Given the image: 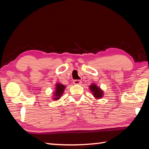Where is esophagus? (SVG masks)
<instances>
[{"instance_id": "34e87169", "label": "esophagus", "mask_w": 149, "mask_h": 149, "mask_svg": "<svg viewBox=\"0 0 149 149\" xmlns=\"http://www.w3.org/2000/svg\"><path fill=\"white\" fill-rule=\"evenodd\" d=\"M73 83H74V84H79L81 83V81L78 80V79H75V80H74Z\"/></svg>"}]
</instances>
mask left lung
Returning <instances> with one entry per match:
<instances>
[{
    "instance_id": "left-lung-1",
    "label": "left lung",
    "mask_w": 149,
    "mask_h": 149,
    "mask_svg": "<svg viewBox=\"0 0 149 149\" xmlns=\"http://www.w3.org/2000/svg\"><path fill=\"white\" fill-rule=\"evenodd\" d=\"M90 90L92 91V92H93V95L95 97L97 98H100L102 97V91H101L99 88H98L95 84H91L90 86Z\"/></svg>"
}]
</instances>
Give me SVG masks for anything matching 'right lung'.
Listing matches in <instances>:
<instances>
[{"instance_id":"add662e5","label":"right lung","mask_w":149,"mask_h":149,"mask_svg":"<svg viewBox=\"0 0 149 149\" xmlns=\"http://www.w3.org/2000/svg\"><path fill=\"white\" fill-rule=\"evenodd\" d=\"M65 88V86H64V85L61 84H57L56 90V93H55L56 98H54L56 100L59 99V97H61V95L63 94V91H64Z\"/></svg>"}]
</instances>
